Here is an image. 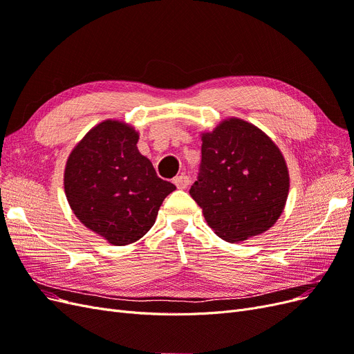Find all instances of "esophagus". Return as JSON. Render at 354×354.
Listing matches in <instances>:
<instances>
[{
    "label": "esophagus",
    "instance_id": "esophagus-1",
    "mask_svg": "<svg viewBox=\"0 0 354 354\" xmlns=\"http://www.w3.org/2000/svg\"><path fill=\"white\" fill-rule=\"evenodd\" d=\"M173 183L177 186V189H186V187L189 186V183H190V180H189L187 176L181 174V176H177V177L173 180Z\"/></svg>",
    "mask_w": 354,
    "mask_h": 354
}]
</instances>
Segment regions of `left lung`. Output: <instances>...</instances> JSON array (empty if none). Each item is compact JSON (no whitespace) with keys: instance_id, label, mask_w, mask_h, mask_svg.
<instances>
[{"instance_id":"obj_1","label":"left lung","mask_w":354,"mask_h":354,"mask_svg":"<svg viewBox=\"0 0 354 354\" xmlns=\"http://www.w3.org/2000/svg\"><path fill=\"white\" fill-rule=\"evenodd\" d=\"M198 180L189 194L218 238L242 242L269 230L289 192L285 158L269 136L239 118L202 133Z\"/></svg>"}]
</instances>
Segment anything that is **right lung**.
Wrapping results in <instances>:
<instances>
[{
    "label": "right lung",
    "instance_id": "obj_1",
    "mask_svg": "<svg viewBox=\"0 0 354 354\" xmlns=\"http://www.w3.org/2000/svg\"><path fill=\"white\" fill-rule=\"evenodd\" d=\"M138 133L121 121L93 127L73 147L65 168V194L77 218L112 245L143 238L176 186L156 176L137 149Z\"/></svg>",
    "mask_w": 354,
    "mask_h": 354
}]
</instances>
